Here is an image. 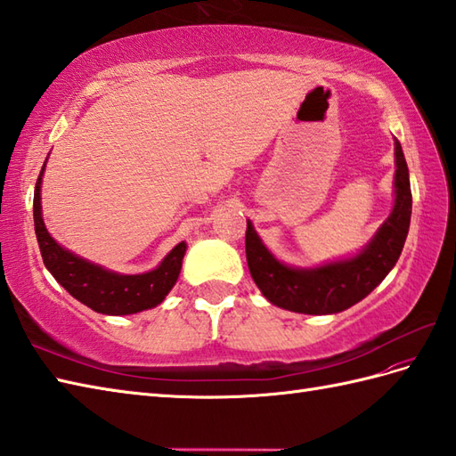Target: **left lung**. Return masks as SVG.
Instances as JSON below:
<instances>
[{"label": "left lung", "instance_id": "8db88e82", "mask_svg": "<svg viewBox=\"0 0 456 456\" xmlns=\"http://www.w3.org/2000/svg\"><path fill=\"white\" fill-rule=\"evenodd\" d=\"M395 208L371 242L354 258L319 268L285 266L264 247L247 221V262L254 283L272 305L303 314H332L365 299L395 268L404 248L411 216L410 176L402 145L395 140Z\"/></svg>", "mask_w": 456, "mask_h": 456}]
</instances>
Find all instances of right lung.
I'll use <instances>...</instances> for the list:
<instances>
[{"instance_id":"right-lung-1","label":"right lung","mask_w":456,"mask_h":456,"mask_svg":"<svg viewBox=\"0 0 456 456\" xmlns=\"http://www.w3.org/2000/svg\"><path fill=\"white\" fill-rule=\"evenodd\" d=\"M42 173H45V167H42L35 186V232L45 266L61 288L83 305H87L89 309L114 316L134 314L145 309H153L159 303H163L178 280L180 268H183L186 242H178L151 272L124 276V273L104 270L102 266H97V264L60 247L50 237L45 221H42Z\"/></svg>"}]
</instances>
